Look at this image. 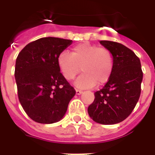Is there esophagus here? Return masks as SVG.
Listing matches in <instances>:
<instances>
[{"label": "esophagus", "instance_id": "obj_1", "mask_svg": "<svg viewBox=\"0 0 155 155\" xmlns=\"http://www.w3.org/2000/svg\"><path fill=\"white\" fill-rule=\"evenodd\" d=\"M82 94V91H81V90H78V89H76V94L79 95V94Z\"/></svg>", "mask_w": 155, "mask_h": 155}]
</instances>
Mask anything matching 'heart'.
I'll list each match as a JSON object with an SVG mask.
<instances>
[{
	"instance_id": "heart-1",
	"label": "heart",
	"mask_w": 155,
	"mask_h": 155,
	"mask_svg": "<svg viewBox=\"0 0 155 155\" xmlns=\"http://www.w3.org/2000/svg\"><path fill=\"white\" fill-rule=\"evenodd\" d=\"M57 63L63 76L68 81L73 80L81 68L83 74L74 83L80 88H90L97 84L103 85L109 80L113 69L110 50L88 42L75 46L71 54L61 53Z\"/></svg>"
}]
</instances>
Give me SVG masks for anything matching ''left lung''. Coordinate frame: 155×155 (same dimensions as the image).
Returning <instances> with one entry per match:
<instances>
[{
    "label": "left lung",
    "mask_w": 155,
    "mask_h": 155,
    "mask_svg": "<svg viewBox=\"0 0 155 155\" xmlns=\"http://www.w3.org/2000/svg\"><path fill=\"white\" fill-rule=\"evenodd\" d=\"M99 42L112 53L113 69L105 85L94 93L87 113L98 124L111 125L124 121L136 106L143 72L140 59L127 46L112 41Z\"/></svg>",
    "instance_id": "8db88e82"
}]
</instances>
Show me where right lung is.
Masks as SVG:
<instances>
[{
	"label": "right lung",
	"mask_w": 155,
	"mask_h": 155,
	"mask_svg": "<svg viewBox=\"0 0 155 155\" xmlns=\"http://www.w3.org/2000/svg\"><path fill=\"white\" fill-rule=\"evenodd\" d=\"M73 41L45 37L28 43L16 59L19 102L30 118L39 124L62 120L75 90L59 68L57 59Z\"/></svg>",
	"instance_id": "right-lung-1"
}]
</instances>
